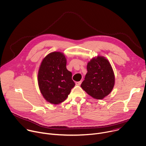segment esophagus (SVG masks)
Masks as SVG:
<instances>
[{
	"instance_id": "esophagus-1",
	"label": "esophagus",
	"mask_w": 146,
	"mask_h": 146,
	"mask_svg": "<svg viewBox=\"0 0 146 146\" xmlns=\"http://www.w3.org/2000/svg\"><path fill=\"white\" fill-rule=\"evenodd\" d=\"M81 83H82V81H79V82H76L75 83L76 85H77V86H80V85L81 84Z\"/></svg>"
}]
</instances>
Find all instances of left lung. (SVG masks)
I'll return each instance as SVG.
<instances>
[{"label": "left lung", "mask_w": 146, "mask_h": 146, "mask_svg": "<svg viewBox=\"0 0 146 146\" xmlns=\"http://www.w3.org/2000/svg\"><path fill=\"white\" fill-rule=\"evenodd\" d=\"M87 70L81 87L93 98L104 99L111 93L115 83L110 63L105 57L97 56L88 62Z\"/></svg>", "instance_id": "8db88e82"}]
</instances>
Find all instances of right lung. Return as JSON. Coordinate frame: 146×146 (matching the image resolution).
I'll use <instances>...</instances> for the list:
<instances>
[{
	"mask_svg": "<svg viewBox=\"0 0 146 146\" xmlns=\"http://www.w3.org/2000/svg\"><path fill=\"white\" fill-rule=\"evenodd\" d=\"M66 64V57L60 52L49 53L41 63L38 72L39 89L50 104L56 105L65 101L75 85Z\"/></svg>",
	"mask_w": 146,
	"mask_h": 146,
	"instance_id": "add662e5",
	"label": "right lung"
}]
</instances>
